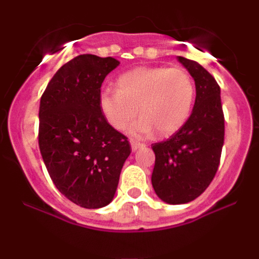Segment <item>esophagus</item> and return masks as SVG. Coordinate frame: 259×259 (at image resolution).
<instances>
[{"instance_id":"34e87169","label":"esophagus","mask_w":259,"mask_h":259,"mask_svg":"<svg viewBox=\"0 0 259 259\" xmlns=\"http://www.w3.org/2000/svg\"><path fill=\"white\" fill-rule=\"evenodd\" d=\"M130 144H132V150L133 151H138L139 148H142V147L146 146V145L142 144V142L135 141V140H132V142H130Z\"/></svg>"}]
</instances>
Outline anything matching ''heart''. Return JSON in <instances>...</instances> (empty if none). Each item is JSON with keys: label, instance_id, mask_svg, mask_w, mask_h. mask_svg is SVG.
<instances>
[{"label": "heart", "instance_id": "b5f03b06", "mask_svg": "<svg viewBox=\"0 0 259 259\" xmlns=\"http://www.w3.org/2000/svg\"><path fill=\"white\" fill-rule=\"evenodd\" d=\"M195 94L194 80L184 69L138 67L121 74L117 91L103 92L100 105L114 129H126L140 113L141 118L132 129L134 135H150L157 130L158 135L168 136L189 119Z\"/></svg>", "mask_w": 259, "mask_h": 259}]
</instances>
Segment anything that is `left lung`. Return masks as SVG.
Listing matches in <instances>:
<instances>
[{"mask_svg": "<svg viewBox=\"0 0 259 259\" xmlns=\"http://www.w3.org/2000/svg\"><path fill=\"white\" fill-rule=\"evenodd\" d=\"M178 59L195 80L194 109L174 135L152 145L156 154L152 186L160 200L170 204L194 201L209 186L224 144V113L218 82L197 62L180 56Z\"/></svg>", "mask_w": 259, "mask_h": 259, "instance_id": "1", "label": "left lung"}]
</instances>
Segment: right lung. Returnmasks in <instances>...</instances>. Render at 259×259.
Here are the masks:
<instances>
[{"label":"right lung","instance_id":"right-lung-1","mask_svg":"<svg viewBox=\"0 0 259 259\" xmlns=\"http://www.w3.org/2000/svg\"><path fill=\"white\" fill-rule=\"evenodd\" d=\"M118 65L112 57L80 55L59 68L40 101L38 147L47 171L61 194L89 209L113 200L132 152L100 105L101 85Z\"/></svg>","mask_w":259,"mask_h":259}]
</instances>
